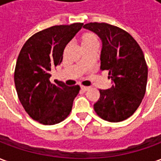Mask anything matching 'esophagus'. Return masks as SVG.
I'll return each mask as SVG.
<instances>
[{
  "instance_id": "obj_1",
  "label": "esophagus",
  "mask_w": 161,
  "mask_h": 161,
  "mask_svg": "<svg viewBox=\"0 0 161 161\" xmlns=\"http://www.w3.org/2000/svg\"><path fill=\"white\" fill-rule=\"evenodd\" d=\"M89 89H90V87H87V86H83V85L81 86V90H82V91H88Z\"/></svg>"
}]
</instances>
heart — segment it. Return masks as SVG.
<instances>
[{"label":"heart","instance_id":"1","mask_svg":"<svg viewBox=\"0 0 161 161\" xmlns=\"http://www.w3.org/2000/svg\"><path fill=\"white\" fill-rule=\"evenodd\" d=\"M80 43L83 49L91 47V46H97L98 39L94 33L87 32L81 36Z\"/></svg>","mask_w":161,"mask_h":161}]
</instances>
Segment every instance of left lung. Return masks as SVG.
Returning <instances> with one entry per match:
<instances>
[{
    "label": "left lung",
    "mask_w": 161,
    "mask_h": 161,
    "mask_svg": "<svg viewBox=\"0 0 161 161\" xmlns=\"http://www.w3.org/2000/svg\"><path fill=\"white\" fill-rule=\"evenodd\" d=\"M84 27L102 40L100 69L108 70L114 82L110 89L99 90L95 112L105 121H124L136 111L145 96L147 65L143 52L136 40L118 26L91 22Z\"/></svg>",
    "instance_id": "obj_1"
}]
</instances>
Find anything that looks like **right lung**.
<instances>
[{
	"label": "right lung",
	"instance_id": "1",
	"mask_svg": "<svg viewBox=\"0 0 161 161\" xmlns=\"http://www.w3.org/2000/svg\"><path fill=\"white\" fill-rule=\"evenodd\" d=\"M83 23L53 26L30 37L19 52L14 84L23 108L34 121L54 125L70 115L79 85L50 81L51 70L63 60L64 50Z\"/></svg>",
	"mask_w": 161,
	"mask_h": 161
}]
</instances>
